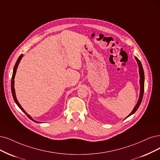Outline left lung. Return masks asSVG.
<instances>
[{"instance_id": "obj_1", "label": "left lung", "mask_w": 160, "mask_h": 160, "mask_svg": "<svg viewBox=\"0 0 160 160\" xmlns=\"http://www.w3.org/2000/svg\"><path fill=\"white\" fill-rule=\"evenodd\" d=\"M135 59L137 60L138 64V68H139V74H140V97H139V99L137 102V104L136 105V106L134 107V109L132 110V111L131 112V113L130 114L128 117L131 116V115H132L133 113H134L138 109L139 106L142 102V98H143V95H144V70L142 68V64L140 62V61L138 60V58L137 57H135Z\"/></svg>"}]
</instances>
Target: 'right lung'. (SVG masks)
<instances>
[{"label":"right lung","mask_w":160,"mask_h":160,"mask_svg":"<svg viewBox=\"0 0 160 160\" xmlns=\"http://www.w3.org/2000/svg\"><path fill=\"white\" fill-rule=\"evenodd\" d=\"M22 56H23V55L22 54V55L19 57V58H18V60H17V61H16V64H15V65H14V67L13 74H12V80H11V90H12V96H13V98H14V100L15 103L17 104V105L18 106V107L20 108V109L23 112V113H24L28 117L29 119H30L31 120H32L33 121H34V122H38V121H36L33 120V119H32V118L30 116H29L24 110L23 109V108H22V106L20 105V103H18V100H17L16 97V93H15V90H14V77H15V74H16V70H17L18 66V64H19V63H20V60L22 59Z\"/></svg>","instance_id":"right-lung-1"}]
</instances>
